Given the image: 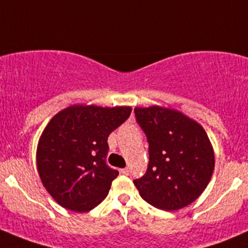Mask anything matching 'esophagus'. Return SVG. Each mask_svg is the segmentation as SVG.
<instances>
[{"instance_id":"obj_1","label":"esophagus","mask_w":248,"mask_h":248,"mask_svg":"<svg viewBox=\"0 0 248 248\" xmlns=\"http://www.w3.org/2000/svg\"><path fill=\"white\" fill-rule=\"evenodd\" d=\"M120 172H121V174H124V175H128V172H129V169H128V168L120 169Z\"/></svg>"}]
</instances>
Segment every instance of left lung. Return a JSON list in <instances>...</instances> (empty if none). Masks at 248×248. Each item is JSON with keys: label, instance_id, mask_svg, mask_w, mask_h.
I'll return each mask as SVG.
<instances>
[{"label": "left lung", "instance_id": "left-lung-1", "mask_svg": "<svg viewBox=\"0 0 248 248\" xmlns=\"http://www.w3.org/2000/svg\"><path fill=\"white\" fill-rule=\"evenodd\" d=\"M134 112L149 141L146 174L134 180L140 196L166 211L187 206L199 198L214 172V147L206 132L179 110L152 106Z\"/></svg>", "mask_w": 248, "mask_h": 248}]
</instances>
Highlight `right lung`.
<instances>
[{"instance_id": "1", "label": "right lung", "mask_w": 248, "mask_h": 248, "mask_svg": "<svg viewBox=\"0 0 248 248\" xmlns=\"http://www.w3.org/2000/svg\"><path fill=\"white\" fill-rule=\"evenodd\" d=\"M131 107L74 104L57 112L37 146L42 184L62 207L87 212L104 201L119 171L106 163L108 137L124 124Z\"/></svg>"}]
</instances>
